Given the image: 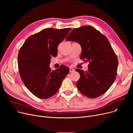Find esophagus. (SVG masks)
Segmentation results:
<instances>
[{"instance_id": "obj_1", "label": "esophagus", "mask_w": 133, "mask_h": 133, "mask_svg": "<svg viewBox=\"0 0 133 133\" xmlns=\"http://www.w3.org/2000/svg\"><path fill=\"white\" fill-rule=\"evenodd\" d=\"M74 71H75V70H74V68H71V67L70 68V72H74Z\"/></svg>"}]
</instances>
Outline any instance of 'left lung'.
<instances>
[{"instance_id":"obj_1","label":"left lung","mask_w":133,"mask_h":133,"mask_svg":"<svg viewBox=\"0 0 133 133\" xmlns=\"http://www.w3.org/2000/svg\"><path fill=\"white\" fill-rule=\"evenodd\" d=\"M66 39L79 43L80 58L89 62L88 71L76 70L80 75L76 84L79 91L91 98L103 95L116 79L118 64L108 38L92 26L84 25L73 29Z\"/></svg>"}]
</instances>
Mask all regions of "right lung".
Segmentation results:
<instances>
[{"label":"right lung","instance_id":"right-lung-1","mask_svg":"<svg viewBox=\"0 0 133 133\" xmlns=\"http://www.w3.org/2000/svg\"><path fill=\"white\" fill-rule=\"evenodd\" d=\"M71 28H47L29 37L21 48L18 65L26 88L36 97L47 99L58 91L70 70L62 65L56 70L49 67L51 56L57 54L58 45Z\"/></svg>","mask_w":133,"mask_h":133}]
</instances>
